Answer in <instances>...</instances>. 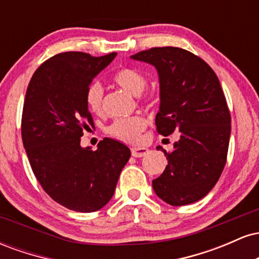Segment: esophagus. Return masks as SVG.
Here are the masks:
<instances>
[{
  "mask_svg": "<svg viewBox=\"0 0 259 259\" xmlns=\"http://www.w3.org/2000/svg\"><path fill=\"white\" fill-rule=\"evenodd\" d=\"M148 153V150L145 147H133L132 148V154L133 157H136V158H140V157L146 156Z\"/></svg>",
  "mask_w": 259,
  "mask_h": 259,
  "instance_id": "obj_1",
  "label": "esophagus"
}]
</instances>
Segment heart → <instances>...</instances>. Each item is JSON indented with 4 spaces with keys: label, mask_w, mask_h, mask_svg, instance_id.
<instances>
[{
    "label": "heart",
    "mask_w": 259,
    "mask_h": 259,
    "mask_svg": "<svg viewBox=\"0 0 259 259\" xmlns=\"http://www.w3.org/2000/svg\"><path fill=\"white\" fill-rule=\"evenodd\" d=\"M113 81L130 94L139 96L141 100H150L148 94L142 92L147 85L146 76L134 68H121L113 75ZM85 102L88 108L95 114H101L103 111V89L99 82L89 85L85 94ZM147 126V120L142 115L115 118L106 127V133L120 141L136 142Z\"/></svg>",
    "instance_id": "heart-1"
}]
</instances>
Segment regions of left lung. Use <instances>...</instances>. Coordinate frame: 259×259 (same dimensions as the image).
<instances>
[{
	"instance_id": "1",
	"label": "left lung",
	"mask_w": 259,
	"mask_h": 259,
	"mask_svg": "<svg viewBox=\"0 0 259 259\" xmlns=\"http://www.w3.org/2000/svg\"><path fill=\"white\" fill-rule=\"evenodd\" d=\"M156 67L160 106L157 132H179L168 165L152 181L156 195L171 206H185L204 197L221 178L227 163L231 117L214 70L203 59L179 47H152L132 56Z\"/></svg>"
}]
</instances>
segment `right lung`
I'll list each match as a JSON object with an SVG mask.
<instances>
[{
  "label": "right lung",
  "mask_w": 259,
  "mask_h": 259,
  "mask_svg": "<svg viewBox=\"0 0 259 259\" xmlns=\"http://www.w3.org/2000/svg\"><path fill=\"white\" fill-rule=\"evenodd\" d=\"M115 56L58 53L35 70L26 89L22 139L32 171L53 201L76 212H95L108 203L132 154L108 138L96 151L80 146L84 129L94 126L86 90Z\"/></svg>",
  "instance_id": "add662e5"
}]
</instances>
